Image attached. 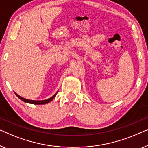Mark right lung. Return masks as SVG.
Returning <instances> with one entry per match:
<instances>
[{
    "instance_id": "add662e5",
    "label": "right lung",
    "mask_w": 148,
    "mask_h": 148,
    "mask_svg": "<svg viewBox=\"0 0 148 148\" xmlns=\"http://www.w3.org/2000/svg\"><path fill=\"white\" fill-rule=\"evenodd\" d=\"M58 92V91L56 93L55 95H54L53 97H51V98H49V99H47V100H43V101H33V100H29V99H24V98H23L21 97H20L19 95H18L16 93H15V95H16V97L18 98H19L21 100H22L23 101H24L25 103H30V104H34V105H43V104H47V103H49V102H51L52 100L55 98V97L57 95V93Z\"/></svg>"
}]
</instances>
